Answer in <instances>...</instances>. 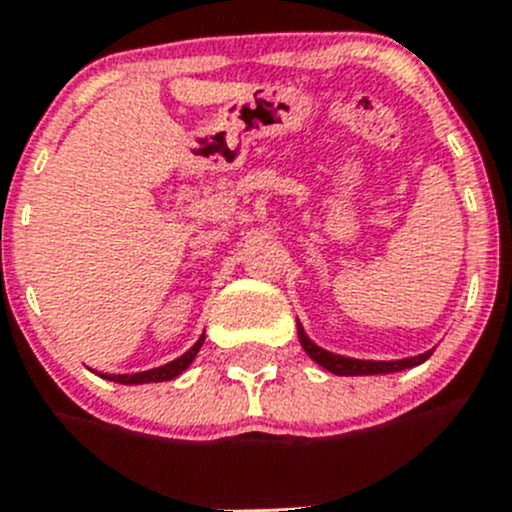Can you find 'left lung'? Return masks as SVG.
I'll return each mask as SVG.
<instances>
[{"label": "left lung", "instance_id": "left-lung-1", "mask_svg": "<svg viewBox=\"0 0 512 512\" xmlns=\"http://www.w3.org/2000/svg\"><path fill=\"white\" fill-rule=\"evenodd\" d=\"M296 332H299V342L304 347V352L314 359L319 367H324L326 372L339 374V377H364V374H392V372H402V369L417 367V364L427 362L432 357L435 349L425 354H417V357H405V359H387V362H379V359H354V357H344V354H334L326 352L324 347L314 344L309 339V334L304 332V326L301 321H296Z\"/></svg>", "mask_w": 512, "mask_h": 512}]
</instances>
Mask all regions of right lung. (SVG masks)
<instances>
[{
	"label": "right lung",
	"mask_w": 512,
	"mask_h": 512,
	"mask_svg": "<svg viewBox=\"0 0 512 512\" xmlns=\"http://www.w3.org/2000/svg\"><path fill=\"white\" fill-rule=\"evenodd\" d=\"M203 339H206V334H201L198 337V342L193 344L191 349H188L186 354H180L178 359H173V362L163 364V367H155V369H148V372H135V374H100L102 379H110V382H118V384H150V382H168V379H175L178 374L186 372L188 367H191V362L196 359L198 349L203 347Z\"/></svg>",
	"instance_id": "add662e5"
}]
</instances>
